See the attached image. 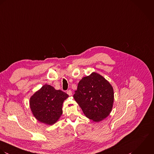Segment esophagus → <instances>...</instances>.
Here are the masks:
<instances>
[{"instance_id": "esophagus-1", "label": "esophagus", "mask_w": 154, "mask_h": 154, "mask_svg": "<svg viewBox=\"0 0 154 154\" xmlns=\"http://www.w3.org/2000/svg\"><path fill=\"white\" fill-rule=\"evenodd\" d=\"M67 94H68L69 96H72V93L69 90V91H67Z\"/></svg>"}]
</instances>
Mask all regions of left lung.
Wrapping results in <instances>:
<instances>
[{"mask_svg":"<svg viewBox=\"0 0 154 154\" xmlns=\"http://www.w3.org/2000/svg\"><path fill=\"white\" fill-rule=\"evenodd\" d=\"M73 97L87 118L99 122L111 113L114 93L108 80L99 74L93 72L79 82Z\"/></svg>","mask_w":154,"mask_h":154,"instance_id":"1","label":"left lung"}]
</instances>
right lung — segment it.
Wrapping results in <instances>:
<instances>
[{"instance_id":"right-lung-1","label":"right lung","mask_w":154,"mask_h":154,"mask_svg":"<svg viewBox=\"0 0 154 154\" xmlns=\"http://www.w3.org/2000/svg\"><path fill=\"white\" fill-rule=\"evenodd\" d=\"M68 97L66 93L46 84L30 98L31 112L38 122L53 125L61 117L63 102Z\"/></svg>"}]
</instances>
